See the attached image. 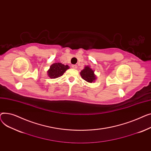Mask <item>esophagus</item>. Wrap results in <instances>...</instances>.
Returning <instances> with one entry per match:
<instances>
[{
    "label": "esophagus",
    "mask_w": 151,
    "mask_h": 151,
    "mask_svg": "<svg viewBox=\"0 0 151 151\" xmlns=\"http://www.w3.org/2000/svg\"><path fill=\"white\" fill-rule=\"evenodd\" d=\"M72 68L73 69H76L77 68V66L76 65H72Z\"/></svg>",
    "instance_id": "1"
}]
</instances>
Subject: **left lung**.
I'll return each mask as SVG.
<instances>
[{
    "instance_id": "8db88e82",
    "label": "left lung",
    "mask_w": 151,
    "mask_h": 151,
    "mask_svg": "<svg viewBox=\"0 0 151 151\" xmlns=\"http://www.w3.org/2000/svg\"><path fill=\"white\" fill-rule=\"evenodd\" d=\"M80 74L83 80L89 83L94 82L96 79L94 70L89 66H86Z\"/></svg>"
}]
</instances>
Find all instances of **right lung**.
I'll list each match as a JSON object with an SVG mask.
<instances>
[{
	"instance_id": "right-lung-1",
	"label": "right lung",
	"mask_w": 151,
	"mask_h": 151,
	"mask_svg": "<svg viewBox=\"0 0 151 151\" xmlns=\"http://www.w3.org/2000/svg\"><path fill=\"white\" fill-rule=\"evenodd\" d=\"M68 65H64L61 63L52 64L48 70V76L50 78H58L63 76L66 70L69 69Z\"/></svg>"
}]
</instances>
